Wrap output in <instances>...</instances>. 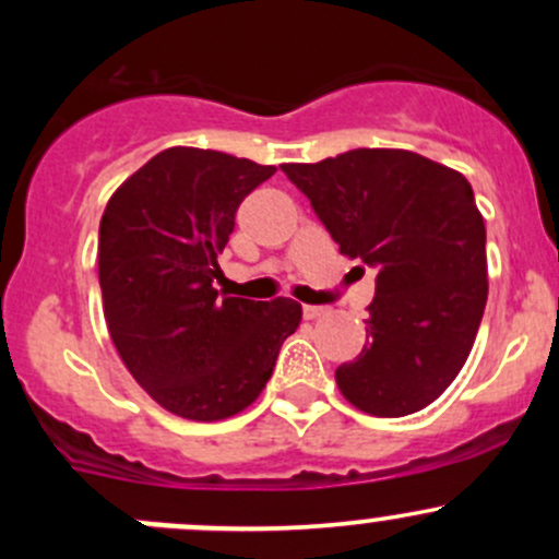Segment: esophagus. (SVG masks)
I'll list each match as a JSON object with an SVG mask.
<instances>
[{
    "instance_id": "esophagus-1",
    "label": "esophagus",
    "mask_w": 559,
    "mask_h": 559,
    "mask_svg": "<svg viewBox=\"0 0 559 559\" xmlns=\"http://www.w3.org/2000/svg\"><path fill=\"white\" fill-rule=\"evenodd\" d=\"M324 313H326L324 306H306V308H302V316H306V319H319V316H324Z\"/></svg>"
}]
</instances>
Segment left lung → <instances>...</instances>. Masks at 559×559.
<instances>
[{
  "label": "left lung",
  "mask_w": 559,
  "mask_h": 559,
  "mask_svg": "<svg viewBox=\"0 0 559 559\" xmlns=\"http://www.w3.org/2000/svg\"><path fill=\"white\" fill-rule=\"evenodd\" d=\"M281 170L341 253L379 270L368 343L335 370L343 397L373 416L421 411L456 379L487 306V229L471 183L400 148Z\"/></svg>",
  "instance_id": "8db88e82"
}]
</instances>
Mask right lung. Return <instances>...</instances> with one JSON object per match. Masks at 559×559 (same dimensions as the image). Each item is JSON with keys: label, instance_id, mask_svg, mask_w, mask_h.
<instances>
[{"label": "right lung", "instance_id": "obj_1", "mask_svg": "<svg viewBox=\"0 0 559 559\" xmlns=\"http://www.w3.org/2000/svg\"><path fill=\"white\" fill-rule=\"evenodd\" d=\"M273 165L167 148L118 186L99 222V289L123 365L175 416L218 421L259 397L302 308L218 297V253Z\"/></svg>", "mask_w": 559, "mask_h": 559}]
</instances>
